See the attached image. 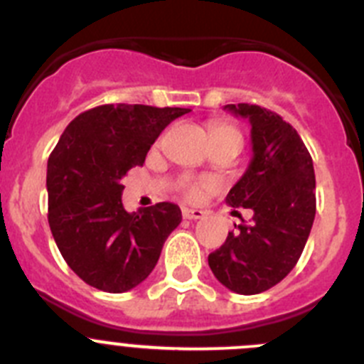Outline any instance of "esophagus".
<instances>
[{
	"instance_id": "esophagus-1",
	"label": "esophagus",
	"mask_w": 364,
	"mask_h": 364,
	"mask_svg": "<svg viewBox=\"0 0 364 364\" xmlns=\"http://www.w3.org/2000/svg\"><path fill=\"white\" fill-rule=\"evenodd\" d=\"M204 211L202 210H189V208H184L182 210V217L188 218V220H198V218L204 217Z\"/></svg>"
}]
</instances>
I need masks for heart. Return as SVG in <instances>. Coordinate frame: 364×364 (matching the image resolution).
<instances>
[{
    "label": "heart",
    "instance_id": "1",
    "mask_svg": "<svg viewBox=\"0 0 364 364\" xmlns=\"http://www.w3.org/2000/svg\"><path fill=\"white\" fill-rule=\"evenodd\" d=\"M226 133H233V134H240L237 127H233L231 124H213L211 125V136H217V134H226ZM217 188V182L211 178H205V180H197V182H188L184 186V195L188 200L191 202H197L204 197L205 193L213 191Z\"/></svg>",
    "mask_w": 364,
    "mask_h": 364
}]
</instances>
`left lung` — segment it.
Instances as JSON below:
<instances>
[{
	"mask_svg": "<svg viewBox=\"0 0 364 364\" xmlns=\"http://www.w3.org/2000/svg\"><path fill=\"white\" fill-rule=\"evenodd\" d=\"M226 109L250 118L253 146L252 164L226 202L253 210V220L235 226L208 262L231 291L255 295L279 284L304 250L315 218L314 162L297 131L277 112L252 104Z\"/></svg>",
	"mask_w": 364,
	"mask_h": 364,
	"instance_id": "obj_1",
	"label": "left lung"
}]
</instances>
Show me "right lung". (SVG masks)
I'll return each instance as SVG.
<instances>
[{
	"instance_id": "1",
	"label": "right lung",
	"mask_w": 364,
	"mask_h": 364,
	"mask_svg": "<svg viewBox=\"0 0 364 364\" xmlns=\"http://www.w3.org/2000/svg\"><path fill=\"white\" fill-rule=\"evenodd\" d=\"M182 107L105 104L82 112L63 131L47 164L49 226L56 246L83 282L122 294L142 281L182 220L171 202L127 213L122 178L142 166Z\"/></svg>"
}]
</instances>
